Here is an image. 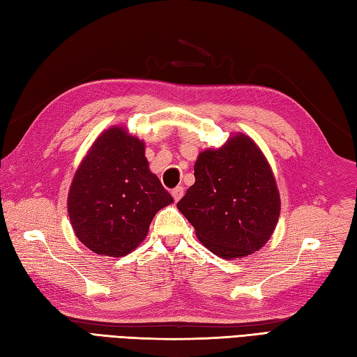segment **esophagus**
I'll return each instance as SVG.
<instances>
[{
	"instance_id": "esophagus-1",
	"label": "esophagus",
	"mask_w": 357,
	"mask_h": 357,
	"mask_svg": "<svg viewBox=\"0 0 357 357\" xmlns=\"http://www.w3.org/2000/svg\"><path fill=\"white\" fill-rule=\"evenodd\" d=\"M171 194H172V197H174V200L176 202H178L181 197H183V194H185V189L181 188V186H177V188H174L172 191H171Z\"/></svg>"
}]
</instances>
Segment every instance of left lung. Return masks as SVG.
<instances>
[{"mask_svg": "<svg viewBox=\"0 0 357 357\" xmlns=\"http://www.w3.org/2000/svg\"><path fill=\"white\" fill-rule=\"evenodd\" d=\"M194 177L177 208L208 250L237 259L268 242L280 197L270 165L250 137L238 134L220 149L202 152Z\"/></svg>", "mask_w": 357, "mask_h": 357, "instance_id": "8db88e82", "label": "left lung"}]
</instances>
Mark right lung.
Wrapping results in <instances>:
<instances>
[{"label": "right lung", "instance_id": "right-lung-1", "mask_svg": "<svg viewBox=\"0 0 357 357\" xmlns=\"http://www.w3.org/2000/svg\"><path fill=\"white\" fill-rule=\"evenodd\" d=\"M171 194L149 171L144 144L111 128L83 158L72 181L68 211L78 240L96 254L126 256L146 237Z\"/></svg>", "mask_w": 357, "mask_h": 357}]
</instances>
